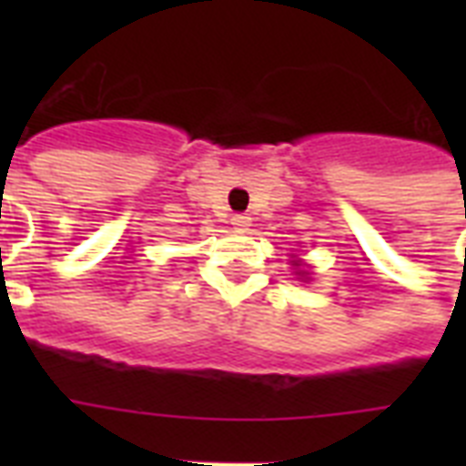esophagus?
<instances>
[{
  "mask_svg": "<svg viewBox=\"0 0 466 466\" xmlns=\"http://www.w3.org/2000/svg\"><path fill=\"white\" fill-rule=\"evenodd\" d=\"M232 227L237 232H247L248 227H251V218H248V215H234Z\"/></svg>",
  "mask_w": 466,
  "mask_h": 466,
  "instance_id": "obj_1",
  "label": "esophagus"
}]
</instances>
